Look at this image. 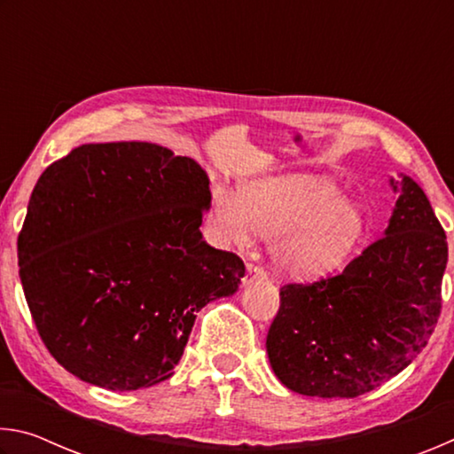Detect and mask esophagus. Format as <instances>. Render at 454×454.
I'll list each match as a JSON object with an SVG mask.
<instances>
[{
  "label": "esophagus",
  "mask_w": 454,
  "mask_h": 454,
  "mask_svg": "<svg viewBox=\"0 0 454 454\" xmlns=\"http://www.w3.org/2000/svg\"><path fill=\"white\" fill-rule=\"evenodd\" d=\"M256 278H266L264 268L254 264V262H248V264H246V278H244V284H248V282L256 280Z\"/></svg>",
  "instance_id": "obj_1"
}]
</instances>
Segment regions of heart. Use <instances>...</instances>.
I'll return each mask as SVG.
<instances>
[{
  "label": "heart",
  "instance_id": "heart-1",
  "mask_svg": "<svg viewBox=\"0 0 454 454\" xmlns=\"http://www.w3.org/2000/svg\"><path fill=\"white\" fill-rule=\"evenodd\" d=\"M210 226L228 246H246L254 232L272 238L276 264L298 276L334 270L368 232L360 204L333 180L306 174L254 180L240 198L220 188Z\"/></svg>",
  "mask_w": 454,
  "mask_h": 454
}]
</instances>
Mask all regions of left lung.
Here are the masks:
<instances>
[{
	"label": "left lung",
	"instance_id": "8db88e82",
	"mask_svg": "<svg viewBox=\"0 0 454 454\" xmlns=\"http://www.w3.org/2000/svg\"><path fill=\"white\" fill-rule=\"evenodd\" d=\"M384 236L338 274L280 288L268 330L272 371L298 395L355 398L404 371L441 317L447 234L409 176Z\"/></svg>",
	"mask_w": 454,
	"mask_h": 454
}]
</instances>
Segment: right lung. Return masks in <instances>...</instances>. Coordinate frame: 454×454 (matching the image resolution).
I'll list each match as a JSON object with an SVG mask.
<instances>
[{
	"label": "right lung",
	"mask_w": 454,
	"mask_h": 454,
	"mask_svg": "<svg viewBox=\"0 0 454 454\" xmlns=\"http://www.w3.org/2000/svg\"><path fill=\"white\" fill-rule=\"evenodd\" d=\"M208 176L148 142L86 144L45 168L18 236L20 278L45 348L107 390L170 379L196 312L238 290L234 252L200 232Z\"/></svg>",
	"instance_id": "add662e5"
}]
</instances>
